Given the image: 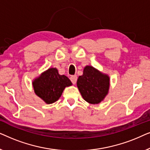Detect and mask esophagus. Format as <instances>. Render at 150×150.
Masks as SVG:
<instances>
[{"mask_svg": "<svg viewBox=\"0 0 150 150\" xmlns=\"http://www.w3.org/2000/svg\"><path fill=\"white\" fill-rule=\"evenodd\" d=\"M70 80H71V83H72L73 84H76V81H77V76L76 75L71 76Z\"/></svg>", "mask_w": 150, "mask_h": 150, "instance_id": "obj_1", "label": "esophagus"}]
</instances>
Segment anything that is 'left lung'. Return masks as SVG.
Wrapping results in <instances>:
<instances>
[{"mask_svg": "<svg viewBox=\"0 0 150 150\" xmlns=\"http://www.w3.org/2000/svg\"><path fill=\"white\" fill-rule=\"evenodd\" d=\"M110 78L93 67L87 65L83 74L77 81V87L86 102L97 104L104 99L108 93Z\"/></svg>", "mask_w": 150, "mask_h": 150, "instance_id": "left-lung-1", "label": "left lung"}]
</instances>
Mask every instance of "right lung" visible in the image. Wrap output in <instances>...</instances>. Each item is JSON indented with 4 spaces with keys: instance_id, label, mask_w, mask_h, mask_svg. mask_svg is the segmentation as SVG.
I'll return each instance as SVG.
<instances>
[{
    "instance_id": "add662e5",
    "label": "right lung",
    "mask_w": 150,
    "mask_h": 150,
    "mask_svg": "<svg viewBox=\"0 0 150 150\" xmlns=\"http://www.w3.org/2000/svg\"><path fill=\"white\" fill-rule=\"evenodd\" d=\"M72 85L65 75H60L57 68H49L33 81L35 93L46 104L57 101L66 87Z\"/></svg>"
}]
</instances>
